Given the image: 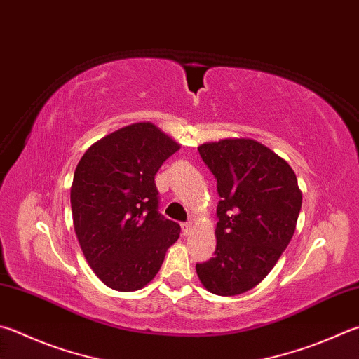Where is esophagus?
<instances>
[{
	"label": "esophagus",
	"mask_w": 359,
	"mask_h": 359,
	"mask_svg": "<svg viewBox=\"0 0 359 359\" xmlns=\"http://www.w3.org/2000/svg\"><path fill=\"white\" fill-rule=\"evenodd\" d=\"M193 231V224L191 223H184L182 224V232H184V236H188Z\"/></svg>",
	"instance_id": "1"
}]
</instances>
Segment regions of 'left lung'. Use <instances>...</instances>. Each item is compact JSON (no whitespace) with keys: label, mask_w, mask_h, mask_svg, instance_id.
<instances>
[{"label":"left lung","mask_w":359,"mask_h":359,"mask_svg":"<svg viewBox=\"0 0 359 359\" xmlns=\"http://www.w3.org/2000/svg\"><path fill=\"white\" fill-rule=\"evenodd\" d=\"M198 151L221 198L215 257L196 265L198 278L215 295H240L256 287L287 248L302 190L289 163L256 140L224 138Z\"/></svg>","instance_id":"1"}]
</instances>
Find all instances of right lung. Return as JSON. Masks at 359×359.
<instances>
[{
  "label": "right lung",
  "mask_w": 359,
  "mask_h": 359,
  "mask_svg": "<svg viewBox=\"0 0 359 359\" xmlns=\"http://www.w3.org/2000/svg\"><path fill=\"white\" fill-rule=\"evenodd\" d=\"M180 144L152 122L103 136L78 161L70 187L74 227L90 269L109 289L152 281L180 226L158 213L155 174Z\"/></svg>",
  "instance_id": "obj_1"
}]
</instances>
